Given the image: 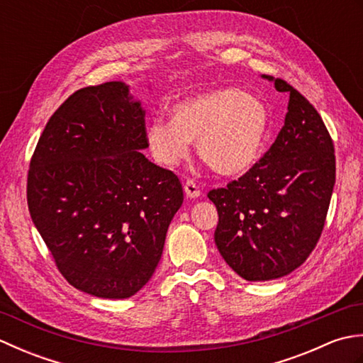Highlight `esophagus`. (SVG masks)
<instances>
[{"mask_svg":"<svg viewBox=\"0 0 363 363\" xmlns=\"http://www.w3.org/2000/svg\"><path fill=\"white\" fill-rule=\"evenodd\" d=\"M184 191H186L187 198H198L201 195V191H199V187L195 184V181L189 179L186 184H184Z\"/></svg>","mask_w":363,"mask_h":363,"instance_id":"obj_1","label":"esophagus"}]
</instances>
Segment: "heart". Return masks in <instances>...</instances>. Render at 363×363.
Listing matches in <instances>:
<instances>
[{"mask_svg": "<svg viewBox=\"0 0 363 363\" xmlns=\"http://www.w3.org/2000/svg\"><path fill=\"white\" fill-rule=\"evenodd\" d=\"M169 121L154 120L145 130L152 159L174 167L189 156L190 143L215 173H248L264 152L272 115L256 95L235 87L217 89L176 103Z\"/></svg>", "mask_w": 363, "mask_h": 363, "instance_id": "1", "label": "heart"}]
</instances>
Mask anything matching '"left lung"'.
I'll return each mask as SVG.
<instances>
[{"label": "left lung", "mask_w": 363, "mask_h": 363, "mask_svg": "<svg viewBox=\"0 0 363 363\" xmlns=\"http://www.w3.org/2000/svg\"><path fill=\"white\" fill-rule=\"evenodd\" d=\"M289 112L274 143L248 173L207 196L217 206L215 245L246 281L291 273L321 235L335 184L334 143L317 109L282 79Z\"/></svg>", "instance_id": "1"}]
</instances>
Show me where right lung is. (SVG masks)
I'll use <instances>...</instances> for the list:
<instances>
[{
	"instance_id": "add662e5",
	"label": "right lung",
	"mask_w": 363,
	"mask_h": 363,
	"mask_svg": "<svg viewBox=\"0 0 363 363\" xmlns=\"http://www.w3.org/2000/svg\"><path fill=\"white\" fill-rule=\"evenodd\" d=\"M146 148L142 103L112 81L68 96L30 159V218L59 272L91 296L135 295L182 206L177 176L146 159Z\"/></svg>"
}]
</instances>
